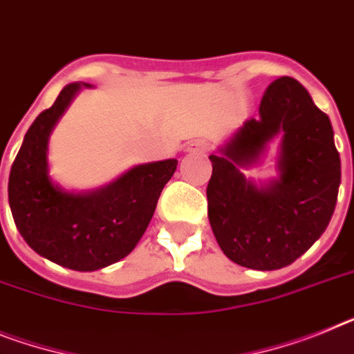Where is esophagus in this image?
<instances>
[{
  "label": "esophagus",
  "mask_w": 354,
  "mask_h": 354,
  "mask_svg": "<svg viewBox=\"0 0 354 354\" xmlns=\"http://www.w3.org/2000/svg\"><path fill=\"white\" fill-rule=\"evenodd\" d=\"M207 148H209L207 141L197 140V141H192V143L186 147V150H188V152H206Z\"/></svg>",
  "instance_id": "obj_1"
}]
</instances>
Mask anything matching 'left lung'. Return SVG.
Masks as SVG:
<instances>
[{"label":"left lung","mask_w":354,"mask_h":354,"mask_svg":"<svg viewBox=\"0 0 354 354\" xmlns=\"http://www.w3.org/2000/svg\"><path fill=\"white\" fill-rule=\"evenodd\" d=\"M281 138L278 177L256 185L243 170ZM207 216L220 249L254 270L294 263L321 238L337 204L340 156L329 118L297 80L281 77L250 118L209 156Z\"/></svg>","instance_id":"obj_1"}]
</instances>
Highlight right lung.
Instances as JSON below:
<instances>
[{"label":"right lung","instance_id":"add662e5","mask_svg":"<svg viewBox=\"0 0 354 354\" xmlns=\"http://www.w3.org/2000/svg\"><path fill=\"white\" fill-rule=\"evenodd\" d=\"M82 87L68 84L42 111L21 145L8 177V204L17 231L39 256L60 267L93 272L131 254L152 220L177 159L138 165L91 192H68L53 183L48 141Z\"/></svg>","mask_w":354,"mask_h":354}]
</instances>
